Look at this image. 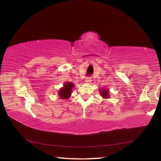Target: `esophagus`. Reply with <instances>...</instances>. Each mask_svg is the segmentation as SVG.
<instances>
[{"instance_id":"1","label":"esophagus","mask_w":161,"mask_h":161,"mask_svg":"<svg viewBox=\"0 0 161 161\" xmlns=\"http://www.w3.org/2000/svg\"><path fill=\"white\" fill-rule=\"evenodd\" d=\"M85 82H86V83H90V82H91V77H86V79H85Z\"/></svg>"}]
</instances>
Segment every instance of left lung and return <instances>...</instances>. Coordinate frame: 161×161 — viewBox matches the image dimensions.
Segmentation results:
<instances>
[{
	"label": "left lung",
	"instance_id": "left-lung-1",
	"mask_svg": "<svg viewBox=\"0 0 161 161\" xmlns=\"http://www.w3.org/2000/svg\"><path fill=\"white\" fill-rule=\"evenodd\" d=\"M108 93H109V91L107 89H103L101 91V94L102 96H103V97H104V98H107V97H108Z\"/></svg>",
	"mask_w": 161,
	"mask_h": 161
}]
</instances>
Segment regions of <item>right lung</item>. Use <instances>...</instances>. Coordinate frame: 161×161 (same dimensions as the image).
<instances>
[{
    "mask_svg": "<svg viewBox=\"0 0 161 161\" xmlns=\"http://www.w3.org/2000/svg\"><path fill=\"white\" fill-rule=\"evenodd\" d=\"M64 86L63 87L61 90L59 91V95L61 99H66L69 98V97L70 96L71 92H72V87L74 86L72 82H66V84L64 85Z\"/></svg>",
    "mask_w": 161,
    "mask_h": 161,
    "instance_id": "obj_1",
    "label": "right lung"
}]
</instances>
